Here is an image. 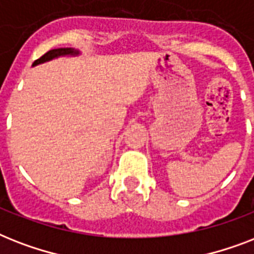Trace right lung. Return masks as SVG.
Wrapping results in <instances>:
<instances>
[{"mask_svg":"<svg viewBox=\"0 0 254 254\" xmlns=\"http://www.w3.org/2000/svg\"><path fill=\"white\" fill-rule=\"evenodd\" d=\"M79 51L75 49H71V47H67V49H54L50 50L49 53H46L43 57H41L39 59L34 62L33 65L41 64V63H45V62H49L54 58H59V57H65V55H77Z\"/></svg>","mask_w":254,"mask_h":254,"instance_id":"add662e5","label":"right lung"}]
</instances>
